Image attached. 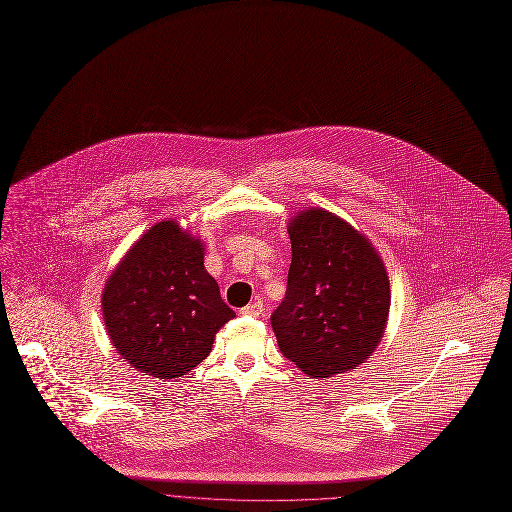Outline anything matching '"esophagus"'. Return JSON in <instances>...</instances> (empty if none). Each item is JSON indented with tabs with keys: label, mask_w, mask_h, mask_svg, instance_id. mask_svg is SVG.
Masks as SVG:
<instances>
[{
	"label": "esophagus",
	"mask_w": 512,
	"mask_h": 512,
	"mask_svg": "<svg viewBox=\"0 0 512 512\" xmlns=\"http://www.w3.org/2000/svg\"><path fill=\"white\" fill-rule=\"evenodd\" d=\"M261 311H263V303L261 301H253V303H249L247 307L241 309V313L247 315V317H259Z\"/></svg>",
	"instance_id": "1"
}]
</instances>
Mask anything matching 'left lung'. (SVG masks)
Masks as SVG:
<instances>
[{
    "instance_id": "left-lung-1",
    "label": "left lung",
    "mask_w": 512,
    "mask_h": 512,
    "mask_svg": "<svg viewBox=\"0 0 512 512\" xmlns=\"http://www.w3.org/2000/svg\"><path fill=\"white\" fill-rule=\"evenodd\" d=\"M287 291L271 313L281 354L311 378L364 364L384 335L390 281L374 245L350 223L307 209L287 225Z\"/></svg>"
}]
</instances>
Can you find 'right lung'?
Returning <instances> with one entry per match:
<instances>
[{"instance_id":"obj_1","label":"right lung","mask_w":512,"mask_h":512,"mask_svg":"<svg viewBox=\"0 0 512 512\" xmlns=\"http://www.w3.org/2000/svg\"><path fill=\"white\" fill-rule=\"evenodd\" d=\"M102 315L124 362L144 376L173 380L211 354L215 333L235 311L205 269L203 241L175 221H160L110 273Z\"/></svg>"}]
</instances>
